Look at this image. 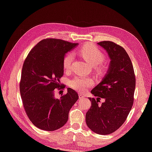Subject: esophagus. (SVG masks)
<instances>
[{"label": "esophagus", "mask_w": 152, "mask_h": 152, "mask_svg": "<svg viewBox=\"0 0 152 152\" xmlns=\"http://www.w3.org/2000/svg\"><path fill=\"white\" fill-rule=\"evenodd\" d=\"M78 97H79V99L85 98V96H84V95H83V94H81V93L78 94Z\"/></svg>", "instance_id": "obj_1"}]
</instances>
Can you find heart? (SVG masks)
<instances>
[{
	"label": "heart",
	"mask_w": 152,
	"mask_h": 152,
	"mask_svg": "<svg viewBox=\"0 0 152 152\" xmlns=\"http://www.w3.org/2000/svg\"><path fill=\"white\" fill-rule=\"evenodd\" d=\"M79 55L83 57L91 66H96L101 64L105 59V55L99 48L92 45H86L79 50ZM74 61V54L67 53L63 59V66L66 71L70 69ZM99 70H102L101 66H96ZM93 85L92 79L86 76H77L69 82V86L78 92H85L89 86Z\"/></svg>",
	"instance_id": "heart-1"
}]
</instances>
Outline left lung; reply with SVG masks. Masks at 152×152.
<instances>
[{"label": "left lung", "instance_id": "1", "mask_svg": "<svg viewBox=\"0 0 152 152\" xmlns=\"http://www.w3.org/2000/svg\"><path fill=\"white\" fill-rule=\"evenodd\" d=\"M97 44L106 50L110 63L102 81L91 91L97 98H89L91 106L86 123L94 132L105 135L118 129L126 120L133 104L136 80L131 60L123 47L111 41Z\"/></svg>", "mask_w": 152, "mask_h": 152}]
</instances>
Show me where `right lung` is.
Returning a JSON list of instances; mask_svg holds the SVG:
<instances>
[{
  "mask_svg": "<svg viewBox=\"0 0 152 152\" xmlns=\"http://www.w3.org/2000/svg\"><path fill=\"white\" fill-rule=\"evenodd\" d=\"M78 43L47 38L40 41L24 61L20 85L23 107L37 128L53 131L68 120L69 110L78 99L70 88L61 98L54 97L55 88H64L59 79L64 76L63 59Z\"/></svg>",
  "mask_w": 152,
  "mask_h": 152,
  "instance_id": "1",
  "label": "right lung"
}]
</instances>
